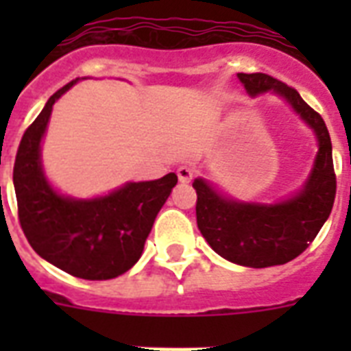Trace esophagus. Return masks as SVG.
<instances>
[{"mask_svg":"<svg viewBox=\"0 0 351 351\" xmlns=\"http://www.w3.org/2000/svg\"><path fill=\"white\" fill-rule=\"evenodd\" d=\"M176 175H178V180L182 184H189L193 180V176H195V171L189 167V165H180L178 169H176Z\"/></svg>","mask_w":351,"mask_h":351,"instance_id":"1","label":"esophagus"}]
</instances>
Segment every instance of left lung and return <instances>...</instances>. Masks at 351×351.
I'll use <instances>...</instances> for the list:
<instances>
[{
  "label": "left lung",
  "mask_w": 351,
  "mask_h": 351,
  "mask_svg": "<svg viewBox=\"0 0 351 351\" xmlns=\"http://www.w3.org/2000/svg\"><path fill=\"white\" fill-rule=\"evenodd\" d=\"M251 96L275 90L315 131L319 142L313 171L297 195L278 204H244L222 197L211 184L197 178V224L204 239L226 261L247 267L286 264L313 242L332 213L337 178L332 140L321 118L293 87L269 74L239 73Z\"/></svg>",
  "instance_id": "8db88e82"
}]
</instances>
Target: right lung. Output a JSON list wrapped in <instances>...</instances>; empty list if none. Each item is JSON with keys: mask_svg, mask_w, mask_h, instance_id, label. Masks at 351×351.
I'll use <instances>...</instances> for the list:
<instances>
[{"mask_svg": "<svg viewBox=\"0 0 351 351\" xmlns=\"http://www.w3.org/2000/svg\"><path fill=\"white\" fill-rule=\"evenodd\" d=\"M76 84L56 90L27 127L14 162L18 219L32 250L69 275L107 280L142 256L156 215L176 186L175 173L151 182H129L107 197L74 200L58 195L41 169L40 143L54 101Z\"/></svg>", "mask_w": 351, "mask_h": 351, "instance_id": "add662e5", "label": "right lung"}]
</instances>
